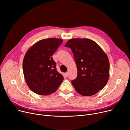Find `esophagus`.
<instances>
[{
  "mask_svg": "<svg viewBox=\"0 0 130 130\" xmlns=\"http://www.w3.org/2000/svg\"><path fill=\"white\" fill-rule=\"evenodd\" d=\"M65 75L66 76H68V75H69V72H66L65 73Z\"/></svg>",
  "mask_w": 130,
  "mask_h": 130,
  "instance_id": "obj_1",
  "label": "esophagus"
}]
</instances>
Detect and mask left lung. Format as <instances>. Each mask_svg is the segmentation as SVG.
<instances>
[{
	"label": "left lung",
	"mask_w": 130,
	"mask_h": 130,
	"mask_svg": "<svg viewBox=\"0 0 130 130\" xmlns=\"http://www.w3.org/2000/svg\"><path fill=\"white\" fill-rule=\"evenodd\" d=\"M74 54L77 76L72 81L76 92L83 96H92L103 89L110 76V63L106 53L94 41L73 38L65 45Z\"/></svg>",
	"instance_id": "obj_1"
}]
</instances>
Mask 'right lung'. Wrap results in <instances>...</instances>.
<instances>
[{"label": "right lung", "mask_w": 130, "mask_h": 130, "mask_svg": "<svg viewBox=\"0 0 130 130\" xmlns=\"http://www.w3.org/2000/svg\"><path fill=\"white\" fill-rule=\"evenodd\" d=\"M63 39L50 38L40 40L27 51L23 62L26 82L37 94L48 95L55 92L64 79L56 67L52 56Z\"/></svg>", "instance_id": "right-lung-1"}]
</instances>
